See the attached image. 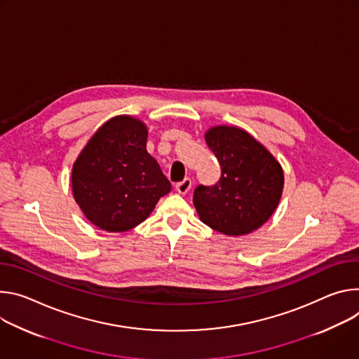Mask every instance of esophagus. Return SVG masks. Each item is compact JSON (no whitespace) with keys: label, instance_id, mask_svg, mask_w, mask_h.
I'll return each mask as SVG.
<instances>
[{"label":"esophagus","instance_id":"34e87169","mask_svg":"<svg viewBox=\"0 0 359 359\" xmlns=\"http://www.w3.org/2000/svg\"><path fill=\"white\" fill-rule=\"evenodd\" d=\"M191 187H192V181H191L189 178H185L184 181H181V182H178V184L175 185V189H177L178 194L185 195V194L191 189Z\"/></svg>","mask_w":359,"mask_h":359}]
</instances>
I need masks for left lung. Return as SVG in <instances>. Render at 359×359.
I'll use <instances>...</instances> for the list:
<instances>
[{"label": "left lung", "instance_id": "8db88e82", "mask_svg": "<svg viewBox=\"0 0 359 359\" xmlns=\"http://www.w3.org/2000/svg\"><path fill=\"white\" fill-rule=\"evenodd\" d=\"M205 141L221 165V178L212 187L195 188L194 205L200 219L224 235L238 236L258 229L281 200V164L238 127H212L205 133Z\"/></svg>", "mask_w": 359, "mask_h": 359}]
</instances>
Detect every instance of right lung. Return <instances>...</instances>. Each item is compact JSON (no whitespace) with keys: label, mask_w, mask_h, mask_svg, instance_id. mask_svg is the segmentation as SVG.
<instances>
[{"label":"right lung","mask_w":359,"mask_h":359,"mask_svg":"<svg viewBox=\"0 0 359 359\" xmlns=\"http://www.w3.org/2000/svg\"><path fill=\"white\" fill-rule=\"evenodd\" d=\"M147 137L141 119L118 115L98 128L75 159L74 200L100 229L135 228L171 191V182L147 151Z\"/></svg>","instance_id":"1"}]
</instances>
